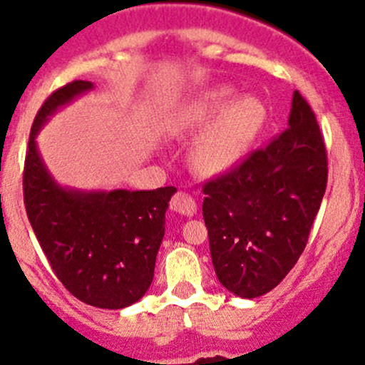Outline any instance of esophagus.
Masks as SVG:
<instances>
[{
	"label": "esophagus",
	"instance_id": "1",
	"mask_svg": "<svg viewBox=\"0 0 365 365\" xmlns=\"http://www.w3.org/2000/svg\"><path fill=\"white\" fill-rule=\"evenodd\" d=\"M171 210L183 216H194L197 211V204L192 199V195L185 192H176L171 199Z\"/></svg>",
	"mask_w": 365,
	"mask_h": 365
}]
</instances>
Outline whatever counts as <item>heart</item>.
<instances>
[{
  "instance_id": "obj_1",
  "label": "heart",
  "mask_w": 365,
  "mask_h": 365,
  "mask_svg": "<svg viewBox=\"0 0 365 365\" xmlns=\"http://www.w3.org/2000/svg\"><path fill=\"white\" fill-rule=\"evenodd\" d=\"M234 88H216L187 107L180 128H202L222 112L213 126L202 135L194 150V161L204 173H222L235 166L253 145L265 119V107L256 97L234 98Z\"/></svg>"
}]
</instances>
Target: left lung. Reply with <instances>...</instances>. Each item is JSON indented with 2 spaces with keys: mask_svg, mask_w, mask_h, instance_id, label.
I'll use <instances>...</instances> for the list:
<instances>
[{
  "mask_svg": "<svg viewBox=\"0 0 365 365\" xmlns=\"http://www.w3.org/2000/svg\"><path fill=\"white\" fill-rule=\"evenodd\" d=\"M326 185L322 133L312 107L294 91L287 130L202 187L222 286L250 299L274 289L305 250Z\"/></svg>",
  "mask_w": 365,
  "mask_h": 365,
  "instance_id": "1",
  "label": "left lung"
}]
</instances>
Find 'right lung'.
Masks as SVG:
<instances>
[{
    "label": "right lung",
    "instance_id": "add662e5",
    "mask_svg": "<svg viewBox=\"0 0 365 365\" xmlns=\"http://www.w3.org/2000/svg\"><path fill=\"white\" fill-rule=\"evenodd\" d=\"M90 90L93 83L72 81L53 91L36 114L24 166V202L66 289L86 305L118 310L137 303L150 287L164 215L176 189L86 192L55 182L36 137L55 112Z\"/></svg>",
    "mask_w": 365,
    "mask_h": 365
}]
</instances>
